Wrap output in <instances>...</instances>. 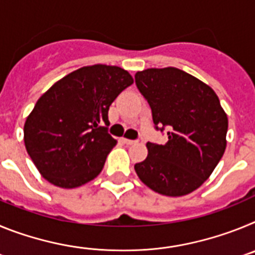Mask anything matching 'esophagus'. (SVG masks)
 <instances>
[{"label":"esophagus","instance_id":"1","mask_svg":"<svg viewBox=\"0 0 255 255\" xmlns=\"http://www.w3.org/2000/svg\"><path fill=\"white\" fill-rule=\"evenodd\" d=\"M123 141L126 144V145H132V144L136 143V140H131V139H125V138L123 139Z\"/></svg>","mask_w":255,"mask_h":255}]
</instances>
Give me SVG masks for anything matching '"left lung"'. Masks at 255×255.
<instances>
[{
  "label": "left lung",
  "mask_w": 255,
  "mask_h": 255,
  "mask_svg": "<svg viewBox=\"0 0 255 255\" xmlns=\"http://www.w3.org/2000/svg\"><path fill=\"white\" fill-rule=\"evenodd\" d=\"M135 83L152 108L155 128L168 129L166 144L147 143V158L135 164V172L162 195L182 197L197 190L226 149L229 119L217 94L176 67L138 71Z\"/></svg>",
  "instance_id": "obj_1"
}]
</instances>
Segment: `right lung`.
Wrapping results in <instances>:
<instances>
[{
	"instance_id": "add662e5",
	"label": "right lung",
	"mask_w": 255,
	"mask_h": 255,
	"mask_svg": "<svg viewBox=\"0 0 255 255\" xmlns=\"http://www.w3.org/2000/svg\"><path fill=\"white\" fill-rule=\"evenodd\" d=\"M134 79L110 65L83 66L40 96L24 124V143L39 173L58 188L96 179L117 144L107 132L108 110Z\"/></svg>"
}]
</instances>
